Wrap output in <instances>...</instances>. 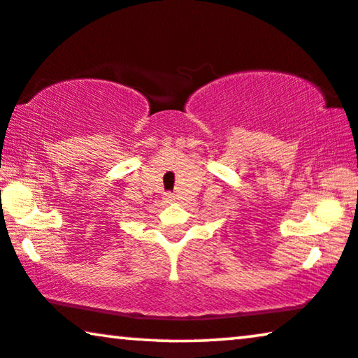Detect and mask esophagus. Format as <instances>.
Wrapping results in <instances>:
<instances>
[{
	"mask_svg": "<svg viewBox=\"0 0 358 358\" xmlns=\"http://www.w3.org/2000/svg\"><path fill=\"white\" fill-rule=\"evenodd\" d=\"M166 201H174V195L173 194H166Z\"/></svg>",
	"mask_w": 358,
	"mask_h": 358,
	"instance_id": "esophagus-1",
	"label": "esophagus"
}]
</instances>
